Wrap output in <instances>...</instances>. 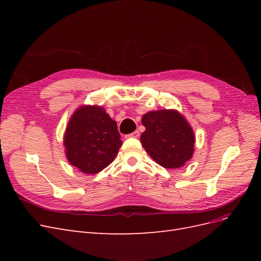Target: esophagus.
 <instances>
[{
  "mask_svg": "<svg viewBox=\"0 0 261 261\" xmlns=\"http://www.w3.org/2000/svg\"><path fill=\"white\" fill-rule=\"evenodd\" d=\"M140 136V134H139V132L138 130H135V132H133L132 134H129V135H127L126 137H130V138H138Z\"/></svg>",
  "mask_w": 261,
  "mask_h": 261,
  "instance_id": "obj_1",
  "label": "esophagus"
}]
</instances>
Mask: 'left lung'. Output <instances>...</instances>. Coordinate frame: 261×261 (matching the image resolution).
Instances as JSON below:
<instances>
[{
    "instance_id": "left-lung-1",
    "label": "left lung",
    "mask_w": 261,
    "mask_h": 261,
    "mask_svg": "<svg viewBox=\"0 0 261 261\" xmlns=\"http://www.w3.org/2000/svg\"><path fill=\"white\" fill-rule=\"evenodd\" d=\"M141 123L146 127L140 137L141 144L161 167L176 169L192 159L194 132L178 112L174 110L148 112Z\"/></svg>"
}]
</instances>
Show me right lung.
Wrapping results in <instances>:
<instances>
[{
    "label": "right lung",
    "instance_id": "add662e5",
    "mask_svg": "<svg viewBox=\"0 0 261 261\" xmlns=\"http://www.w3.org/2000/svg\"><path fill=\"white\" fill-rule=\"evenodd\" d=\"M69 163L96 174L111 163L122 146L116 122L101 107H83L70 118L64 136Z\"/></svg>",
    "mask_w": 261,
    "mask_h": 261
}]
</instances>
